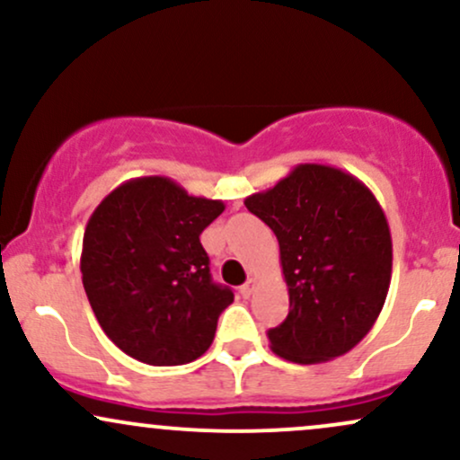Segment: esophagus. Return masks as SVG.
Listing matches in <instances>:
<instances>
[{"instance_id": "1", "label": "esophagus", "mask_w": 460, "mask_h": 460, "mask_svg": "<svg viewBox=\"0 0 460 460\" xmlns=\"http://www.w3.org/2000/svg\"><path fill=\"white\" fill-rule=\"evenodd\" d=\"M252 289H255V279H248V281L240 288V294H242V296H244V298H248V296H251V294H252Z\"/></svg>"}]
</instances>
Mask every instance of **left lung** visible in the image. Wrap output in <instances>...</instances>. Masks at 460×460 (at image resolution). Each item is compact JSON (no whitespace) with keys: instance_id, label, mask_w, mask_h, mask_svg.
I'll return each instance as SVG.
<instances>
[{"instance_id":"8db88e82","label":"left lung","mask_w":460,"mask_h":460,"mask_svg":"<svg viewBox=\"0 0 460 460\" xmlns=\"http://www.w3.org/2000/svg\"><path fill=\"white\" fill-rule=\"evenodd\" d=\"M246 209L274 231L289 314L268 331L274 355L311 366L352 350L381 314L392 234L376 197L350 172L298 164Z\"/></svg>"}]
</instances>
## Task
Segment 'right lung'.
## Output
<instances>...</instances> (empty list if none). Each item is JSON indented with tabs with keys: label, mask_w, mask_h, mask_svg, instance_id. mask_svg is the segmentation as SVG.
Masks as SVG:
<instances>
[{
	"label": "right lung",
	"mask_w": 460,
	"mask_h": 460,
	"mask_svg": "<svg viewBox=\"0 0 460 460\" xmlns=\"http://www.w3.org/2000/svg\"><path fill=\"white\" fill-rule=\"evenodd\" d=\"M223 212V200L192 197L168 177L129 179L97 205L84 231L82 283L125 355L183 366L212 346L234 292L212 281L199 235Z\"/></svg>",
	"instance_id": "1"
}]
</instances>
